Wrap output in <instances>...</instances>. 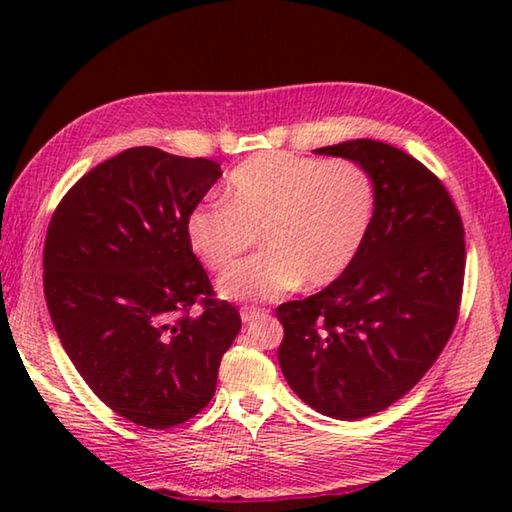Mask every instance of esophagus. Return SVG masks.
<instances>
[{
	"label": "esophagus",
	"mask_w": 512,
	"mask_h": 512,
	"mask_svg": "<svg viewBox=\"0 0 512 512\" xmlns=\"http://www.w3.org/2000/svg\"><path fill=\"white\" fill-rule=\"evenodd\" d=\"M259 316H266V309H259V307H241V320L244 323H253Z\"/></svg>",
	"instance_id": "34e87169"
}]
</instances>
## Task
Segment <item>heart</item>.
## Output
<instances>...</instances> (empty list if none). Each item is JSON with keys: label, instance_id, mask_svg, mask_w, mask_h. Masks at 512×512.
Wrapping results in <instances>:
<instances>
[{"label": "heart", "instance_id": "b5f03b06", "mask_svg": "<svg viewBox=\"0 0 512 512\" xmlns=\"http://www.w3.org/2000/svg\"><path fill=\"white\" fill-rule=\"evenodd\" d=\"M375 189L350 160L318 162L282 151L241 162L223 203L189 214L187 237L201 262L228 271L259 244L264 253L225 273L228 300H275L300 287H325L348 271L368 235Z\"/></svg>", "mask_w": 512, "mask_h": 512}]
</instances>
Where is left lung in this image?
Instances as JSON below:
<instances>
[{"instance_id": "8db88e82", "label": "left lung", "mask_w": 512, "mask_h": 512, "mask_svg": "<svg viewBox=\"0 0 512 512\" xmlns=\"http://www.w3.org/2000/svg\"><path fill=\"white\" fill-rule=\"evenodd\" d=\"M357 162L375 189L368 235L339 280L275 309L277 361L302 402L361 420L400 400L454 332L465 232L445 185L391 144L350 140L316 149Z\"/></svg>"}]
</instances>
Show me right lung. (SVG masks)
Segmentation results:
<instances>
[{"instance_id": "right-lung-1", "label": "right lung", "mask_w": 512, "mask_h": 512, "mask_svg": "<svg viewBox=\"0 0 512 512\" xmlns=\"http://www.w3.org/2000/svg\"><path fill=\"white\" fill-rule=\"evenodd\" d=\"M219 178L212 160L135 146L85 173L51 216L42 266L58 339L94 395L146 429L210 404L241 329L187 237Z\"/></svg>"}]
</instances>
